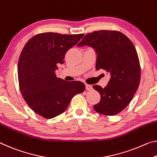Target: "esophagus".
<instances>
[{"label":"esophagus","instance_id":"1","mask_svg":"<svg viewBox=\"0 0 157 157\" xmlns=\"http://www.w3.org/2000/svg\"><path fill=\"white\" fill-rule=\"evenodd\" d=\"M92 86L91 85H90V84H86V89L87 91H91V90H92Z\"/></svg>","mask_w":157,"mask_h":157}]
</instances>
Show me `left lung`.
<instances>
[{"instance_id":"left-lung-1","label":"left lung","mask_w":157,"mask_h":157,"mask_svg":"<svg viewBox=\"0 0 157 157\" xmlns=\"http://www.w3.org/2000/svg\"><path fill=\"white\" fill-rule=\"evenodd\" d=\"M84 45L96 49V70H105L111 75L105 87L93 86L101 95L94 109L105 115H115L130 103L140 84V65L136 47L125 35L110 30L86 34L78 44Z\"/></svg>"}]
</instances>
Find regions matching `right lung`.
<instances>
[{
  "mask_svg": "<svg viewBox=\"0 0 157 157\" xmlns=\"http://www.w3.org/2000/svg\"><path fill=\"white\" fill-rule=\"evenodd\" d=\"M83 36L38 33L24 45L18 61L19 89L28 105L40 116L52 119L62 114L72 98L85 90L82 82H67L55 73L66 52Z\"/></svg>",
  "mask_w": 157,
  "mask_h": 157,
  "instance_id": "obj_1",
  "label": "right lung"
}]
</instances>
